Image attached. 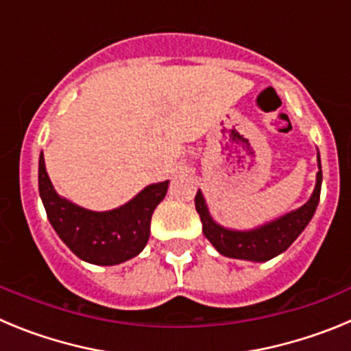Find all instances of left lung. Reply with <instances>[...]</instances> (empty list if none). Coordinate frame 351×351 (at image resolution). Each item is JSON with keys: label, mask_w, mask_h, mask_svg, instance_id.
<instances>
[{"label": "left lung", "mask_w": 351, "mask_h": 351, "mask_svg": "<svg viewBox=\"0 0 351 351\" xmlns=\"http://www.w3.org/2000/svg\"><path fill=\"white\" fill-rule=\"evenodd\" d=\"M316 161H318V172H316L315 190L308 202L300 206L299 209L283 214L280 218H274L258 226H253V228H246V230L219 225L210 216L204 193L198 190L197 197H195V207H197V213L202 221V232L219 255L228 256V258L247 260V262H267L287 251L291 243L302 234L304 228L309 225L311 218L315 216L318 202H320V153L316 154Z\"/></svg>", "instance_id": "obj_1"}]
</instances>
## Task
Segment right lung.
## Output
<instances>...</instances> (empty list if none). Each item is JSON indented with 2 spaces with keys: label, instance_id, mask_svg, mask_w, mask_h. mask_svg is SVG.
<instances>
[{
  "label": "right lung",
  "instance_id": "right-lung-1",
  "mask_svg": "<svg viewBox=\"0 0 351 351\" xmlns=\"http://www.w3.org/2000/svg\"><path fill=\"white\" fill-rule=\"evenodd\" d=\"M38 190L47 218L60 239L80 260L95 265H116L137 256L151 234V218L165 198L169 181L153 182L132 200L110 210H91L61 197L38 160Z\"/></svg>",
  "mask_w": 351,
  "mask_h": 351
}]
</instances>
